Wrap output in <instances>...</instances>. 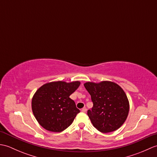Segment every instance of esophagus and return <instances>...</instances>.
I'll list each match as a JSON object with an SVG mask.
<instances>
[{"label":"esophagus","instance_id":"34e87169","mask_svg":"<svg viewBox=\"0 0 157 157\" xmlns=\"http://www.w3.org/2000/svg\"><path fill=\"white\" fill-rule=\"evenodd\" d=\"M81 111L83 113H86V111H87V109H86V108H83L81 109Z\"/></svg>","mask_w":157,"mask_h":157}]
</instances>
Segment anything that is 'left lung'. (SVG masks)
<instances>
[{"label":"left lung","instance_id":"8db88e82","mask_svg":"<svg viewBox=\"0 0 157 157\" xmlns=\"http://www.w3.org/2000/svg\"><path fill=\"white\" fill-rule=\"evenodd\" d=\"M86 89L91 96L93 106L88 115L95 128L102 133L114 132L128 117L129 103L124 90L115 82H86Z\"/></svg>","mask_w":157,"mask_h":157}]
</instances>
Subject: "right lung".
<instances>
[{"mask_svg":"<svg viewBox=\"0 0 157 157\" xmlns=\"http://www.w3.org/2000/svg\"><path fill=\"white\" fill-rule=\"evenodd\" d=\"M79 85V81L52 82L36 90L32 99V109L43 128L61 132L71 124L79 110L69 96Z\"/></svg>","mask_w":157,"mask_h":157,"instance_id":"1","label":"right lung"}]
</instances>
